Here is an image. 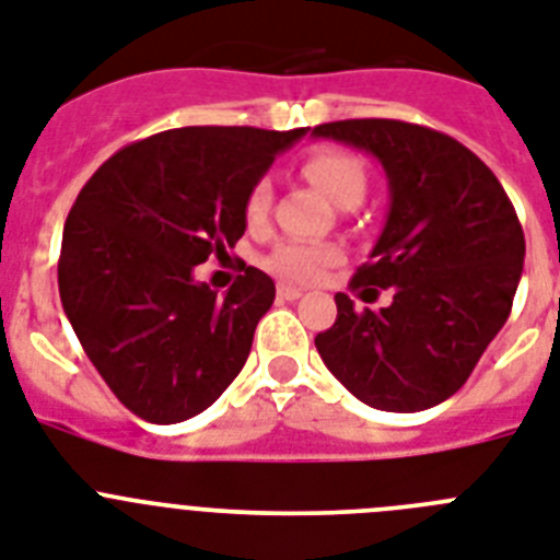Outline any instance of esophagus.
I'll list each match as a JSON object with an SVG mask.
<instances>
[{"mask_svg":"<svg viewBox=\"0 0 560 560\" xmlns=\"http://www.w3.org/2000/svg\"><path fill=\"white\" fill-rule=\"evenodd\" d=\"M302 293L304 290L295 288V284H284V281L279 284V295L284 299V302H295V299H302Z\"/></svg>","mask_w":560,"mask_h":560,"instance_id":"esophagus-1","label":"esophagus"}]
</instances>
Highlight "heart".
Listing matches in <instances>:
<instances>
[{
	"instance_id": "1",
	"label": "heart",
	"mask_w": 560,
	"mask_h": 560,
	"mask_svg": "<svg viewBox=\"0 0 560 560\" xmlns=\"http://www.w3.org/2000/svg\"><path fill=\"white\" fill-rule=\"evenodd\" d=\"M304 176L336 205H350L368 196V167L355 153L338 148H318L304 156ZM272 205V182L267 176L256 178L244 196V219L247 224L258 228L270 213ZM338 247L332 244H307V242H284L267 256V270L288 281H313L327 267L338 261Z\"/></svg>"
}]
</instances>
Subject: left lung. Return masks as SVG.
Wrapping results in <instances>:
<instances>
[{
	"label": "left lung",
	"mask_w": 560,
	"mask_h": 560,
	"mask_svg": "<svg viewBox=\"0 0 560 560\" xmlns=\"http://www.w3.org/2000/svg\"><path fill=\"white\" fill-rule=\"evenodd\" d=\"M373 153L389 178V213L350 288L393 302L338 316L316 350L368 407L430 410L464 387L510 318L524 270V230L495 173L453 136L398 119H345L313 128ZM373 287V291H368Z\"/></svg>",
	"instance_id": "8db88e82"
}]
</instances>
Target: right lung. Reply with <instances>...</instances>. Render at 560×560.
<instances>
[{"label":"right lung","mask_w":560,"mask_h":560,"mask_svg":"<svg viewBox=\"0 0 560 560\" xmlns=\"http://www.w3.org/2000/svg\"><path fill=\"white\" fill-rule=\"evenodd\" d=\"M299 130L176 128L113 153L79 190L59 295L113 396L150 424L208 410L250 355L276 284L242 265L224 299L192 267L244 236V196Z\"/></svg>","instance_id":"add662e5"}]
</instances>
